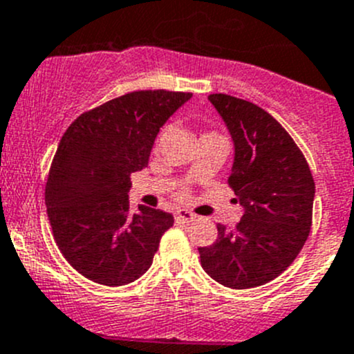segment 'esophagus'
I'll return each instance as SVG.
<instances>
[{
	"instance_id": "1",
	"label": "esophagus",
	"mask_w": 354,
	"mask_h": 354,
	"mask_svg": "<svg viewBox=\"0 0 354 354\" xmlns=\"http://www.w3.org/2000/svg\"><path fill=\"white\" fill-rule=\"evenodd\" d=\"M174 220H176L178 223L194 222V220H196V214L190 213V211H187V209H178L176 213H174Z\"/></svg>"
}]
</instances>
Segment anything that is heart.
Instances as JSON below:
<instances>
[{"instance_id": "heart-1", "label": "heart", "mask_w": 354, "mask_h": 354, "mask_svg": "<svg viewBox=\"0 0 354 354\" xmlns=\"http://www.w3.org/2000/svg\"><path fill=\"white\" fill-rule=\"evenodd\" d=\"M164 132H166V131H164ZM164 132H162V134H160V136H164Z\"/></svg>"}]
</instances>
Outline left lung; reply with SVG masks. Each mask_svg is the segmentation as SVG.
<instances>
[{
    "mask_svg": "<svg viewBox=\"0 0 354 354\" xmlns=\"http://www.w3.org/2000/svg\"><path fill=\"white\" fill-rule=\"evenodd\" d=\"M234 141L229 185L244 213L234 230L199 248L201 266L220 285L255 288L285 272L313 222L315 180L302 151L279 122L244 99L207 95Z\"/></svg>",
    "mask_w": 354,
    "mask_h": 354,
    "instance_id": "obj_1",
    "label": "left lung"
}]
</instances>
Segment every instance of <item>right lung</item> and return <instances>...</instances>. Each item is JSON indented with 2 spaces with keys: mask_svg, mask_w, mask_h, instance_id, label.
I'll use <instances>...</instances> for the list:
<instances>
[{
  "mask_svg": "<svg viewBox=\"0 0 354 354\" xmlns=\"http://www.w3.org/2000/svg\"><path fill=\"white\" fill-rule=\"evenodd\" d=\"M190 97V92H129L66 129L45 206L61 253L91 281L124 286L150 269L174 218L148 206L131 213V173L148 166L160 127Z\"/></svg>",
  "mask_w": 354,
  "mask_h": 354,
  "instance_id": "obj_1",
  "label": "right lung"
}]
</instances>
